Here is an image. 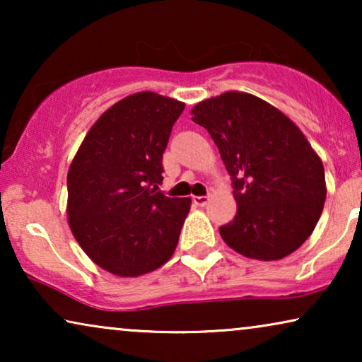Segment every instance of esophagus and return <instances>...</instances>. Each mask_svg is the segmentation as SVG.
<instances>
[{
    "mask_svg": "<svg viewBox=\"0 0 362 362\" xmlns=\"http://www.w3.org/2000/svg\"><path fill=\"white\" fill-rule=\"evenodd\" d=\"M192 201H194L197 206H206L207 202H209V196H194Z\"/></svg>",
    "mask_w": 362,
    "mask_h": 362,
    "instance_id": "esophagus-1",
    "label": "esophagus"
}]
</instances>
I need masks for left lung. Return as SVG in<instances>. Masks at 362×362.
<instances>
[{
	"instance_id": "8db88e82",
	"label": "left lung",
	"mask_w": 362,
	"mask_h": 362,
	"mask_svg": "<svg viewBox=\"0 0 362 362\" xmlns=\"http://www.w3.org/2000/svg\"><path fill=\"white\" fill-rule=\"evenodd\" d=\"M230 175L237 212L221 226L222 239L239 254L279 260L313 232L323 211V163L300 128L259 97L226 92L192 108Z\"/></svg>"
}]
</instances>
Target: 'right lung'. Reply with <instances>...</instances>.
<instances>
[{
	"label": "right lung",
	"instance_id": "right-lung-1",
	"mask_svg": "<svg viewBox=\"0 0 362 362\" xmlns=\"http://www.w3.org/2000/svg\"><path fill=\"white\" fill-rule=\"evenodd\" d=\"M185 103L140 92L108 108L83 138L67 175L69 226L103 270L138 276L175 252L189 197H168L163 153Z\"/></svg>",
	"mask_w": 362,
	"mask_h": 362
}]
</instances>
